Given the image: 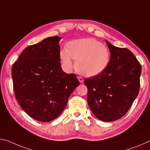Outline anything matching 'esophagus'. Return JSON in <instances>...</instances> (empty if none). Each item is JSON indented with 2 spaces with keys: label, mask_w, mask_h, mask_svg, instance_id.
<instances>
[{
  "label": "esophagus",
  "mask_w": 150,
  "mask_h": 150,
  "mask_svg": "<svg viewBox=\"0 0 150 150\" xmlns=\"http://www.w3.org/2000/svg\"><path fill=\"white\" fill-rule=\"evenodd\" d=\"M78 79L80 83H83V79L81 77H78Z\"/></svg>",
  "instance_id": "1"
}]
</instances>
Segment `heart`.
Instances as JSON below:
<instances>
[{
	"instance_id": "obj_1",
	"label": "heart",
	"mask_w": 150,
	"mask_h": 150,
	"mask_svg": "<svg viewBox=\"0 0 150 150\" xmlns=\"http://www.w3.org/2000/svg\"><path fill=\"white\" fill-rule=\"evenodd\" d=\"M110 52L105 45L94 38L75 40L67 43V47L60 51V59L67 71L75 67L77 71L87 77L100 74L108 67Z\"/></svg>"
}]
</instances>
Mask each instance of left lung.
<instances>
[{"mask_svg": "<svg viewBox=\"0 0 150 150\" xmlns=\"http://www.w3.org/2000/svg\"><path fill=\"white\" fill-rule=\"evenodd\" d=\"M106 42L110 52L108 67L99 75L85 78L84 83L91 111L99 120L111 122L126 115L138 96L142 67L128 49Z\"/></svg>", "mask_w": 150, "mask_h": 150, "instance_id": "1", "label": "left lung"}]
</instances>
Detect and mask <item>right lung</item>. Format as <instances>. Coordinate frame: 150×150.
I'll return each mask as SVG.
<instances>
[{"instance_id":"1","label":"right lung","mask_w":150,"mask_h":150,"mask_svg":"<svg viewBox=\"0 0 150 150\" xmlns=\"http://www.w3.org/2000/svg\"><path fill=\"white\" fill-rule=\"evenodd\" d=\"M60 40L50 37L29 45L12 67L18 103L30 116L40 122L58 117L80 85L75 74H67L62 69Z\"/></svg>"}]
</instances>
